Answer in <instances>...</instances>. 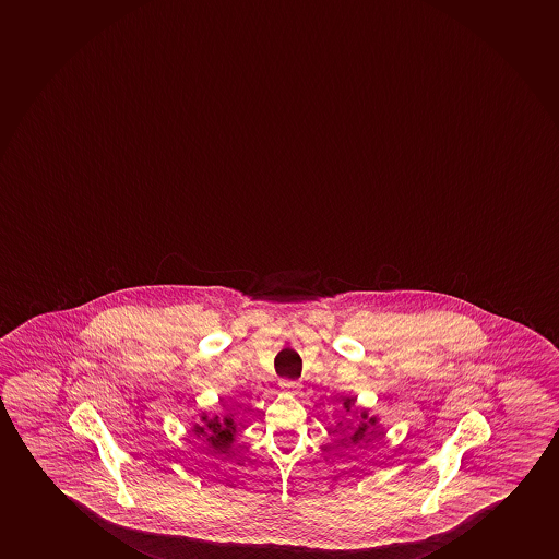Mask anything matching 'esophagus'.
I'll return each mask as SVG.
<instances>
[{"label":"esophagus","mask_w":559,"mask_h":559,"mask_svg":"<svg viewBox=\"0 0 559 559\" xmlns=\"http://www.w3.org/2000/svg\"><path fill=\"white\" fill-rule=\"evenodd\" d=\"M282 385L283 390L289 393V395H295V393H298V384H296V382H293V380H283Z\"/></svg>","instance_id":"obj_1"}]
</instances>
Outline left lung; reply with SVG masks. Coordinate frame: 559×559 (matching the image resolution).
<instances>
[{
    "label": "left lung",
    "instance_id": "left-lung-1",
    "mask_svg": "<svg viewBox=\"0 0 559 559\" xmlns=\"http://www.w3.org/2000/svg\"><path fill=\"white\" fill-rule=\"evenodd\" d=\"M354 405H356V397H347L343 401V408H345L347 414H353V416L358 417V424L352 429L350 436L341 438L340 443H345L347 440H350V443H354V445L364 448V445L371 442L372 438L377 437L379 416H374V414H371L367 408H354ZM337 427H340L341 432L344 435V432L350 428V425L340 421Z\"/></svg>",
    "mask_w": 559,
    "mask_h": 559
}]
</instances>
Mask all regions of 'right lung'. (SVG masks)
<instances>
[{
	"instance_id": "add662e5",
	"label": "right lung",
	"mask_w": 559,
	"mask_h": 559,
	"mask_svg": "<svg viewBox=\"0 0 559 559\" xmlns=\"http://www.w3.org/2000/svg\"><path fill=\"white\" fill-rule=\"evenodd\" d=\"M225 408V406H224ZM235 408L227 406L222 414L209 416L203 412L200 421L193 424L192 432L205 443L206 451L212 455H222L231 448L237 438V421H235Z\"/></svg>"
}]
</instances>
